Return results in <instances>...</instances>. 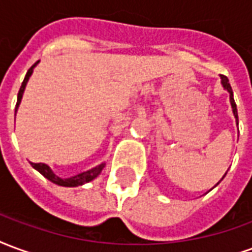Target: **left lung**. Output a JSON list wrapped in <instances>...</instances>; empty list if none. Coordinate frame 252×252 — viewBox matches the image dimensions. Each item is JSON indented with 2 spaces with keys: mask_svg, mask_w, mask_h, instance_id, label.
Returning <instances> with one entry per match:
<instances>
[{
  "mask_svg": "<svg viewBox=\"0 0 252 252\" xmlns=\"http://www.w3.org/2000/svg\"><path fill=\"white\" fill-rule=\"evenodd\" d=\"M220 79H221V84H223L224 90H227V91L229 93V102H231V106H232V113H234L235 118H236V125H238V110H236V103H235V100H234V93H232V88H231V84H229L228 82V78H227V76H224V75H220ZM224 176H225V174H224ZM224 176H223V179H224ZM218 184H219V183H218Z\"/></svg>",
  "mask_w": 252,
  "mask_h": 252,
  "instance_id": "left-lung-1",
  "label": "left lung"
}]
</instances>
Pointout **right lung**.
<instances>
[{"label":"right lung","mask_w":252,"mask_h":252,"mask_svg":"<svg viewBox=\"0 0 252 252\" xmlns=\"http://www.w3.org/2000/svg\"><path fill=\"white\" fill-rule=\"evenodd\" d=\"M38 62L33 64L32 67L29 68L28 72L25 75V79H24L23 84H21V87H20V91H18V95H17V104H16V113H17V108L21 103V98H23V94H24V90H25V86L28 83L29 78H31V75L33 72V68L37 65ZM33 168L37 170L38 173H41L45 177V179H48L49 181H52L53 184H58L60 187H79V185H83L86 183H90V181H93L95 177H98L100 172H102V169L104 168V162H102L100 165L98 166H95V168L90 169L87 172H83V173H79L76 176H73V177H69V179H62V177H59L56 174L53 173L52 169L49 168L47 164H43V162H38V164H34V162H31Z\"/></svg>","instance_id":"right-lung-1"}]
</instances>
